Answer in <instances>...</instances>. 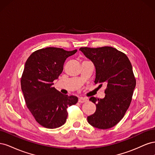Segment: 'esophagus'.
I'll return each mask as SVG.
<instances>
[{
	"label": "esophagus",
	"instance_id": "1",
	"mask_svg": "<svg viewBox=\"0 0 155 155\" xmlns=\"http://www.w3.org/2000/svg\"><path fill=\"white\" fill-rule=\"evenodd\" d=\"M87 101V99L85 97H79L78 99V102L79 103H85Z\"/></svg>",
	"mask_w": 155,
	"mask_h": 155
}]
</instances>
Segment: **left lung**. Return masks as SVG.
<instances>
[{"mask_svg": "<svg viewBox=\"0 0 155 155\" xmlns=\"http://www.w3.org/2000/svg\"><path fill=\"white\" fill-rule=\"evenodd\" d=\"M96 68L94 83L107 85L103 99L91 97L96 112L87 117L89 124L96 128L112 127L123 118L132 100L136 79L129 58L124 53L110 46L79 48Z\"/></svg>", "mask_w": 155, "mask_h": 155, "instance_id": "8db88e82", "label": "left lung"}]
</instances>
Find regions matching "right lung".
I'll use <instances>...</instances> for the list:
<instances>
[{
    "instance_id": "right-lung-1",
    "label": "right lung",
    "mask_w": 155,
    "mask_h": 155,
    "mask_svg": "<svg viewBox=\"0 0 155 155\" xmlns=\"http://www.w3.org/2000/svg\"><path fill=\"white\" fill-rule=\"evenodd\" d=\"M76 51L48 47L33 52L26 61L21 89L27 107L44 127L62 126L67 120L68 107L78 101L76 96L63 94L52 86L63 72L65 60Z\"/></svg>"
}]
</instances>
